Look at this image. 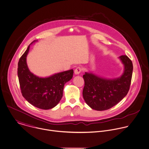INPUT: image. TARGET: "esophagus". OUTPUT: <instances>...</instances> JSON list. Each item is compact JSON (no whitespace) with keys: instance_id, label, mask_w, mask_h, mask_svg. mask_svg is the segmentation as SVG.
Masks as SVG:
<instances>
[{"instance_id":"esophagus-1","label":"esophagus","mask_w":149,"mask_h":149,"mask_svg":"<svg viewBox=\"0 0 149 149\" xmlns=\"http://www.w3.org/2000/svg\"><path fill=\"white\" fill-rule=\"evenodd\" d=\"M81 71H82V68H81V67H77V68L75 70L74 73H75V74H76V75H78V74H79L81 73Z\"/></svg>"}]
</instances>
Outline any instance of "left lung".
Wrapping results in <instances>:
<instances>
[{
	"label": "left lung",
	"instance_id": "8db88e82",
	"mask_svg": "<svg viewBox=\"0 0 149 149\" xmlns=\"http://www.w3.org/2000/svg\"><path fill=\"white\" fill-rule=\"evenodd\" d=\"M119 58L124 65L123 73L119 78L107 79L92 72H85L83 75L84 81L83 97L91 109L97 111L108 110L128 93L132 78V62L126 55Z\"/></svg>",
	"mask_w": 149,
	"mask_h": 149
}]
</instances>
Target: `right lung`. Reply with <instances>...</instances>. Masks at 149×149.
Listing matches in <instances>:
<instances>
[{
    "label": "right lung",
    "mask_w": 149,
    "mask_h": 149,
    "mask_svg": "<svg viewBox=\"0 0 149 149\" xmlns=\"http://www.w3.org/2000/svg\"><path fill=\"white\" fill-rule=\"evenodd\" d=\"M19 59L17 76L23 97L33 106L49 110L56 106L63 97L65 84L73 76L72 69L55 74L46 78L34 75L29 69L26 58L30 45Z\"/></svg>",
    "instance_id": "1"
}]
</instances>
